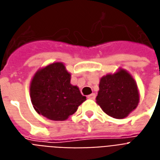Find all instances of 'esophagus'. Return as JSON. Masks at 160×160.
<instances>
[{
    "label": "esophagus",
    "instance_id": "1",
    "mask_svg": "<svg viewBox=\"0 0 160 160\" xmlns=\"http://www.w3.org/2000/svg\"><path fill=\"white\" fill-rule=\"evenodd\" d=\"M88 99H90V100H94V99H95V94H94V93H92L91 94L88 95Z\"/></svg>",
    "mask_w": 160,
    "mask_h": 160
}]
</instances>
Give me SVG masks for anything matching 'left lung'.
I'll return each instance as SVG.
<instances>
[{
    "instance_id": "obj_1",
    "label": "left lung",
    "mask_w": 160,
    "mask_h": 160,
    "mask_svg": "<svg viewBox=\"0 0 160 160\" xmlns=\"http://www.w3.org/2000/svg\"><path fill=\"white\" fill-rule=\"evenodd\" d=\"M140 101L136 82L124 69L103 76L100 80L96 103L105 113L114 118H124Z\"/></svg>"
}]
</instances>
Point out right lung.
I'll return each mask as SVG.
<instances>
[{
    "mask_svg": "<svg viewBox=\"0 0 160 160\" xmlns=\"http://www.w3.org/2000/svg\"><path fill=\"white\" fill-rule=\"evenodd\" d=\"M30 96L38 114L53 121H64L86 101L78 86L71 83V73L62 62L39 69L31 79Z\"/></svg>",
    "mask_w": 160,
    "mask_h": 160,
    "instance_id": "right-lung-1",
    "label": "right lung"
}]
</instances>
